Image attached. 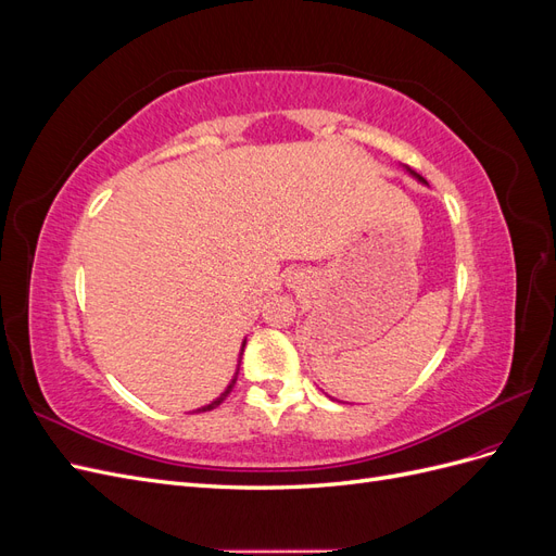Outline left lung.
Listing matches in <instances>:
<instances>
[{
    "instance_id": "8db88e82",
    "label": "left lung",
    "mask_w": 556,
    "mask_h": 556,
    "mask_svg": "<svg viewBox=\"0 0 556 556\" xmlns=\"http://www.w3.org/2000/svg\"><path fill=\"white\" fill-rule=\"evenodd\" d=\"M408 174H410V176H415V178H417V180H422V178H419V176H417V174H415V172H410V169H408Z\"/></svg>"
}]
</instances>
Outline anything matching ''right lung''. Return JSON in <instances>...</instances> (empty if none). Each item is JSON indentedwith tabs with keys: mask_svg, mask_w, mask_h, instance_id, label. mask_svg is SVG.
Returning <instances> with one entry per match:
<instances>
[{
	"mask_svg": "<svg viewBox=\"0 0 556 556\" xmlns=\"http://www.w3.org/2000/svg\"><path fill=\"white\" fill-rule=\"evenodd\" d=\"M243 348H245V341L241 343V352H239V364H237V374H233V378H231V380H229V384L225 387V392H223L220 396H217V399H213L211 403H206V406H201V408H197L199 413H201V410H213V408H217V406H220V403H223V401L227 399V394L231 392V387H233V382H237V378H239V366H241V357H243Z\"/></svg>",
	"mask_w": 556,
	"mask_h": 556,
	"instance_id": "right-lung-1",
	"label": "right lung"
}]
</instances>
